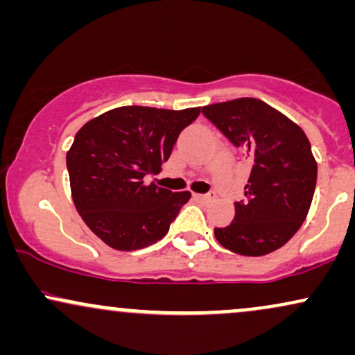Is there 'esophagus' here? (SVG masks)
<instances>
[{
    "mask_svg": "<svg viewBox=\"0 0 355 355\" xmlns=\"http://www.w3.org/2000/svg\"><path fill=\"white\" fill-rule=\"evenodd\" d=\"M195 197H197L200 202H210L211 198L215 197V191H209V193H198V195H195Z\"/></svg>",
    "mask_w": 355,
    "mask_h": 355,
    "instance_id": "1",
    "label": "esophagus"
}]
</instances>
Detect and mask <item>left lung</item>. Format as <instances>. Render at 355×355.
I'll use <instances>...</instances> for the list:
<instances>
[{"mask_svg": "<svg viewBox=\"0 0 355 355\" xmlns=\"http://www.w3.org/2000/svg\"><path fill=\"white\" fill-rule=\"evenodd\" d=\"M202 113L252 164L245 200L235 202L234 220L215 229V239L239 255L270 254L294 237L311 209L317 183L311 141L299 125L257 98L207 105Z\"/></svg>", "mask_w": 355, "mask_h": 355, "instance_id": "obj_1", "label": "left lung"}]
</instances>
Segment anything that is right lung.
<instances>
[{
	"label": "right lung",
	"instance_id": "obj_1",
	"mask_svg": "<svg viewBox=\"0 0 355 355\" xmlns=\"http://www.w3.org/2000/svg\"><path fill=\"white\" fill-rule=\"evenodd\" d=\"M200 108L120 107L85 123L67 153L71 197L89 230L116 250H138L166 235L190 191L160 189L158 173Z\"/></svg>",
	"mask_w": 355,
	"mask_h": 355
}]
</instances>
